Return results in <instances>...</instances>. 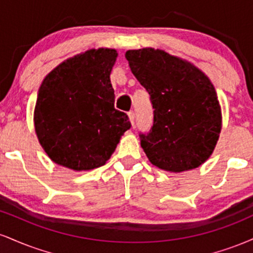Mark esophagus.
I'll use <instances>...</instances> for the list:
<instances>
[{
  "instance_id": "1",
  "label": "esophagus",
  "mask_w": 253,
  "mask_h": 253,
  "mask_svg": "<svg viewBox=\"0 0 253 253\" xmlns=\"http://www.w3.org/2000/svg\"><path fill=\"white\" fill-rule=\"evenodd\" d=\"M128 119H129L130 124H132V126H133V125H134V119H135V117H134V113H133V112H129V113H128Z\"/></svg>"
}]
</instances>
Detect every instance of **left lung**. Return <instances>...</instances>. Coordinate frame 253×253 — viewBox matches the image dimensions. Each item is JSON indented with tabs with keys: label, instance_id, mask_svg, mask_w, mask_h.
Segmentation results:
<instances>
[{
	"label": "left lung",
	"instance_id": "left-lung-1",
	"mask_svg": "<svg viewBox=\"0 0 253 253\" xmlns=\"http://www.w3.org/2000/svg\"><path fill=\"white\" fill-rule=\"evenodd\" d=\"M125 57L155 109L150 133L140 134L151 164L175 173L199 168L213 153L222 127L213 83L193 63L159 48L128 50Z\"/></svg>",
	"mask_w": 253,
	"mask_h": 253
}]
</instances>
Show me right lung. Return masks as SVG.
I'll list each match as a JSON object with an SVG mask.
<instances>
[{
  "label": "right lung",
  "mask_w": 253,
  "mask_h": 253,
  "mask_svg": "<svg viewBox=\"0 0 253 253\" xmlns=\"http://www.w3.org/2000/svg\"><path fill=\"white\" fill-rule=\"evenodd\" d=\"M114 48H91L68 58L43 78L34 108V129L52 162L74 171L102 167L130 128L114 108L110 72Z\"/></svg>",
  "instance_id": "right-lung-1"
}]
</instances>
